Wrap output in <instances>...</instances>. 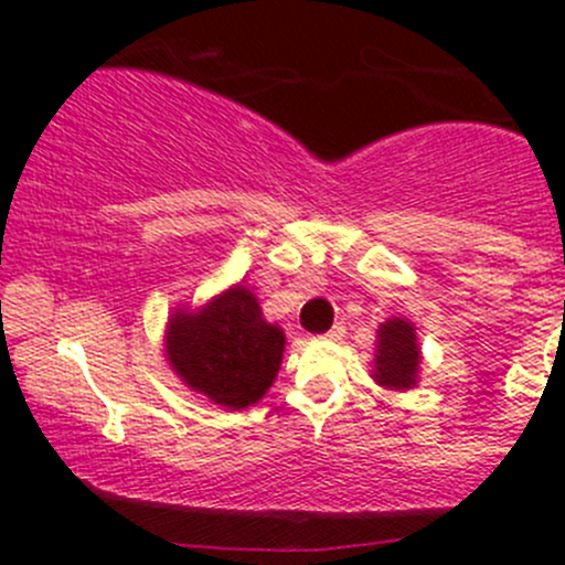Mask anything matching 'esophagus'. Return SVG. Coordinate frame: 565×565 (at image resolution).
Returning a JSON list of instances; mask_svg holds the SVG:
<instances>
[{
	"label": "esophagus",
	"instance_id": "esophagus-1",
	"mask_svg": "<svg viewBox=\"0 0 565 565\" xmlns=\"http://www.w3.org/2000/svg\"><path fill=\"white\" fill-rule=\"evenodd\" d=\"M344 322H335L333 328L328 330V333H324V339H341V335H344Z\"/></svg>",
	"mask_w": 565,
	"mask_h": 565
}]
</instances>
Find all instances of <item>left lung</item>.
<instances>
[{"instance_id":"1","label":"left lung","mask_w":565,"mask_h":565,"mask_svg":"<svg viewBox=\"0 0 565 565\" xmlns=\"http://www.w3.org/2000/svg\"><path fill=\"white\" fill-rule=\"evenodd\" d=\"M418 335L407 319L393 317L377 330V355H374V374L383 388L404 391L418 383Z\"/></svg>"}]
</instances>
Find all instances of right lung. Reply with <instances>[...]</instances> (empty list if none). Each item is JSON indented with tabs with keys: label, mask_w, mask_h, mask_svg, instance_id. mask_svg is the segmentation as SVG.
Masks as SVG:
<instances>
[{
	"label": "right lung",
	"mask_w": 565,
	"mask_h": 565,
	"mask_svg": "<svg viewBox=\"0 0 565 565\" xmlns=\"http://www.w3.org/2000/svg\"><path fill=\"white\" fill-rule=\"evenodd\" d=\"M284 344V330L262 317L243 284L199 311L177 309L167 328V361L177 377L230 409L265 396L281 369Z\"/></svg>",
	"instance_id": "right-lung-1"
}]
</instances>
